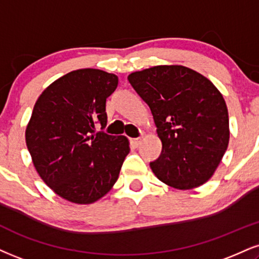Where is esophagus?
Here are the masks:
<instances>
[{
    "mask_svg": "<svg viewBox=\"0 0 259 259\" xmlns=\"http://www.w3.org/2000/svg\"><path fill=\"white\" fill-rule=\"evenodd\" d=\"M130 141H132V143H133L134 146H135V147H138V146L141 145V142H142V138H136V139H132V140H130Z\"/></svg>",
    "mask_w": 259,
    "mask_h": 259,
    "instance_id": "obj_1",
    "label": "esophagus"
}]
</instances>
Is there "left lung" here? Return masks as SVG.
Returning <instances> with one entry per match:
<instances>
[{"instance_id": "1", "label": "left lung", "mask_w": 259, "mask_h": 259, "mask_svg": "<svg viewBox=\"0 0 259 259\" xmlns=\"http://www.w3.org/2000/svg\"><path fill=\"white\" fill-rule=\"evenodd\" d=\"M127 80L151 108L163 149L149 163L161 182L177 189L204 185L229 142L226 101L206 77L180 65L129 74Z\"/></svg>"}]
</instances>
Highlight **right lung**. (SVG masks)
<instances>
[{"label": "right lung", "instance_id": "1", "mask_svg": "<svg viewBox=\"0 0 259 259\" xmlns=\"http://www.w3.org/2000/svg\"><path fill=\"white\" fill-rule=\"evenodd\" d=\"M116 74L95 68L72 71L40 94L25 138L47 186L76 204H92L113 187L129 153L125 136L96 132L107 125L106 99Z\"/></svg>", "mask_w": 259, "mask_h": 259}]
</instances>
